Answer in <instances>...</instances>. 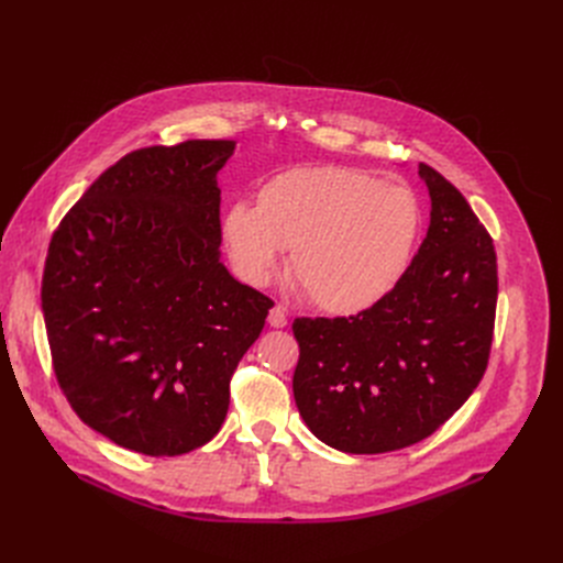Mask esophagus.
Masks as SVG:
<instances>
[{
  "label": "esophagus",
  "instance_id": "34e87169",
  "mask_svg": "<svg viewBox=\"0 0 563 563\" xmlns=\"http://www.w3.org/2000/svg\"><path fill=\"white\" fill-rule=\"evenodd\" d=\"M267 323H271V328H286L288 325L286 311L282 307H273L271 313H267Z\"/></svg>",
  "mask_w": 563,
  "mask_h": 563
}]
</instances>
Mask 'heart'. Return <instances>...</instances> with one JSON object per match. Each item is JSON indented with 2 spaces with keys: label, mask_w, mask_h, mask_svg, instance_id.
Returning a JSON list of instances; mask_svg holds the SVG:
<instances>
[{
  "label": "heart",
  "mask_w": 563,
  "mask_h": 563,
  "mask_svg": "<svg viewBox=\"0 0 563 563\" xmlns=\"http://www.w3.org/2000/svg\"><path fill=\"white\" fill-rule=\"evenodd\" d=\"M423 231L412 187L347 167L273 176L256 206H231L222 243L235 275L263 286L290 252L288 273L318 309L351 316L378 305L406 275Z\"/></svg>",
  "instance_id": "obj_1"
}]
</instances>
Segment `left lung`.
<instances>
[{"mask_svg":"<svg viewBox=\"0 0 563 563\" xmlns=\"http://www.w3.org/2000/svg\"><path fill=\"white\" fill-rule=\"evenodd\" d=\"M431 224L406 275L355 316L296 318L292 396L309 431L345 453L433 435L484 378L497 309L493 238L465 197L419 163Z\"/></svg>","mask_w":563,"mask_h":563,"instance_id":"1","label":"left lung"}]
</instances>
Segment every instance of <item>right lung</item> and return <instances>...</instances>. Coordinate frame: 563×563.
<instances>
[{"label": "right lung", "instance_id": "add662e5", "mask_svg": "<svg viewBox=\"0 0 563 563\" xmlns=\"http://www.w3.org/2000/svg\"><path fill=\"white\" fill-rule=\"evenodd\" d=\"M235 142L123 155L52 233L41 307L75 415L144 456L218 435L238 362L275 305L224 267L218 172Z\"/></svg>", "mask_w": 563, "mask_h": 563}]
</instances>
